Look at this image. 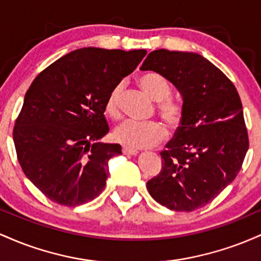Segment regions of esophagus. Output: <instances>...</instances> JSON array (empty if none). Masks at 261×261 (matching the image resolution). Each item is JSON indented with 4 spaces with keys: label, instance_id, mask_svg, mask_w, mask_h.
<instances>
[{
    "label": "esophagus",
    "instance_id": "esophagus-1",
    "mask_svg": "<svg viewBox=\"0 0 261 261\" xmlns=\"http://www.w3.org/2000/svg\"><path fill=\"white\" fill-rule=\"evenodd\" d=\"M122 153L128 154V155H136L139 152H137L136 149L130 148V147H122Z\"/></svg>",
    "mask_w": 261,
    "mask_h": 261
}]
</instances>
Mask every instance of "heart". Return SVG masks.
<instances>
[{
    "mask_svg": "<svg viewBox=\"0 0 261 261\" xmlns=\"http://www.w3.org/2000/svg\"><path fill=\"white\" fill-rule=\"evenodd\" d=\"M139 85L142 91L157 101L158 114L170 127L175 128L181 124L184 110L178 101L169 99L172 88L169 82L161 74L148 72L139 79ZM124 85L118 83L112 88L106 100V113L112 118L120 115V97ZM114 137L118 142L130 148H149L160 145L167 137L166 128L160 122H139L126 120L119 125L114 131Z\"/></svg>",
    "mask_w": 261,
    "mask_h": 261,
    "instance_id": "1",
    "label": "heart"
}]
</instances>
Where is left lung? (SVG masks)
<instances>
[{
	"instance_id": "8db88e82",
	"label": "left lung",
	"mask_w": 261,
	"mask_h": 261,
	"mask_svg": "<svg viewBox=\"0 0 261 261\" xmlns=\"http://www.w3.org/2000/svg\"><path fill=\"white\" fill-rule=\"evenodd\" d=\"M141 70L168 80L181 94L184 110L174 139L161 152L160 174L147 181L148 193L174 211L203 207L234 180L249 148L238 92L195 53L154 50Z\"/></svg>"
}]
</instances>
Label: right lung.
Returning a JSON list of instances; mask_svg holds the SVG:
<instances>
[{"label": "right lung", "instance_id": "obj_1", "mask_svg": "<svg viewBox=\"0 0 261 261\" xmlns=\"http://www.w3.org/2000/svg\"><path fill=\"white\" fill-rule=\"evenodd\" d=\"M146 54L83 47L56 60L33 81L13 141L25 176L47 199L73 207L103 191L108 162L121 154L118 143L97 142L109 133L106 100Z\"/></svg>", "mask_w": 261, "mask_h": 261}]
</instances>
